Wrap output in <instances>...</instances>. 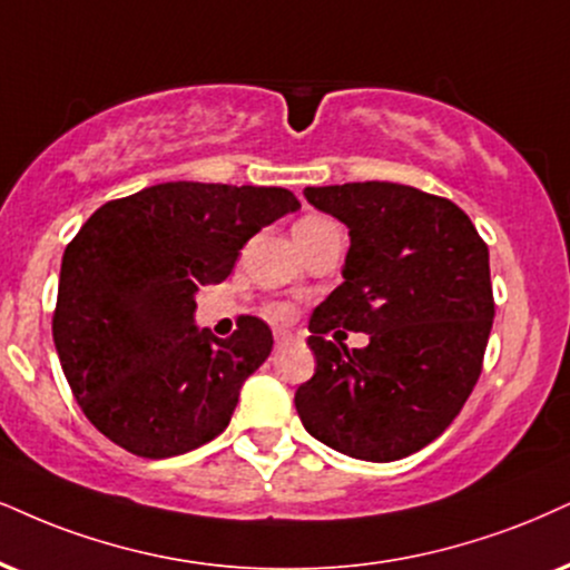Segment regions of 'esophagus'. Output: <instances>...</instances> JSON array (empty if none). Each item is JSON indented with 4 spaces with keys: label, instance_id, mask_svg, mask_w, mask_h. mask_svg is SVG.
Wrapping results in <instances>:
<instances>
[{
    "label": "esophagus",
    "instance_id": "34e87169",
    "mask_svg": "<svg viewBox=\"0 0 570 570\" xmlns=\"http://www.w3.org/2000/svg\"><path fill=\"white\" fill-rule=\"evenodd\" d=\"M291 341H293V335L285 333V330H277V333H274V346H285V343H291Z\"/></svg>",
    "mask_w": 570,
    "mask_h": 570
}]
</instances>
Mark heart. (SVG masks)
<instances>
[{
  "label": "heart",
  "mask_w": 570,
  "mask_h": 570,
  "mask_svg": "<svg viewBox=\"0 0 570 570\" xmlns=\"http://www.w3.org/2000/svg\"><path fill=\"white\" fill-rule=\"evenodd\" d=\"M320 224H327V219H320V216H308V219H301V222L296 224V229H301V227H320ZM269 314H272L274 320H283V317H285V308L272 306Z\"/></svg>",
  "instance_id": "1"
}]
</instances>
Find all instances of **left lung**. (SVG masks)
Returning <instances> with one entry per match:
<instances>
[{
    "label": "left lung",
    "instance_id": "left-lung-1",
    "mask_svg": "<svg viewBox=\"0 0 570 570\" xmlns=\"http://www.w3.org/2000/svg\"><path fill=\"white\" fill-rule=\"evenodd\" d=\"M304 195L346 224L351 245L343 283L308 320L317 370L296 391L298 417L335 452L402 460L446 431L479 381L494 320L489 248L465 210L423 189L351 181ZM341 328L371 343L348 352Z\"/></svg>",
    "mask_w": 570,
    "mask_h": 570
}]
</instances>
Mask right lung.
Listing matches in <instances>:
<instances>
[{
    "instance_id": "add662e5",
    "label": "right lung",
    "mask_w": 570,
    "mask_h": 570,
    "mask_svg": "<svg viewBox=\"0 0 570 570\" xmlns=\"http://www.w3.org/2000/svg\"><path fill=\"white\" fill-rule=\"evenodd\" d=\"M298 208L283 187L164 181L89 216L62 253L52 338L97 431L160 460L229 425L272 330L243 317L216 338L195 325V293L227 279L243 245Z\"/></svg>"
}]
</instances>
